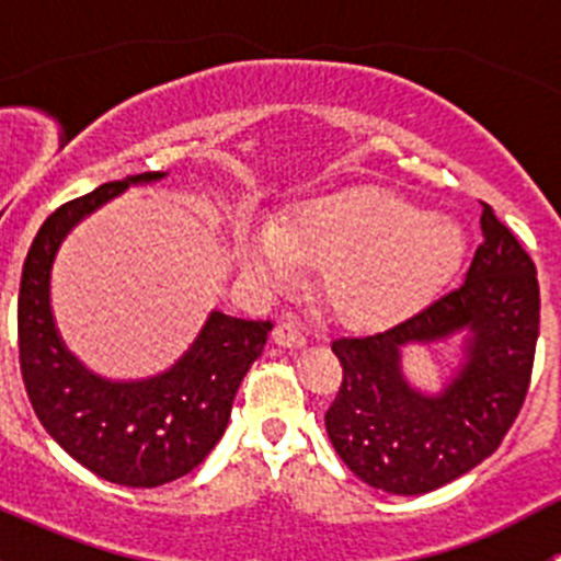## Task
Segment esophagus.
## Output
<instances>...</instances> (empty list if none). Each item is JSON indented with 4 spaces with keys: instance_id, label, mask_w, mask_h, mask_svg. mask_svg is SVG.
Here are the masks:
<instances>
[{
    "instance_id": "obj_1",
    "label": "esophagus",
    "mask_w": 561,
    "mask_h": 561,
    "mask_svg": "<svg viewBox=\"0 0 561 561\" xmlns=\"http://www.w3.org/2000/svg\"><path fill=\"white\" fill-rule=\"evenodd\" d=\"M274 342L279 344V347H304V344H307V333H304V328L298 325V322L282 320L279 325L274 328Z\"/></svg>"
}]
</instances>
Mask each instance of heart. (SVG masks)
<instances>
[{
	"label": "heart",
	"mask_w": 561,
	"mask_h": 561,
	"mask_svg": "<svg viewBox=\"0 0 561 561\" xmlns=\"http://www.w3.org/2000/svg\"><path fill=\"white\" fill-rule=\"evenodd\" d=\"M463 252L454 219L415 211L386 186L320 195L252 236L247 265L265 285L296 274V260L320 263L328 307L355 325H375L421 307L448 282Z\"/></svg>",
	"instance_id": "heart-1"
}]
</instances>
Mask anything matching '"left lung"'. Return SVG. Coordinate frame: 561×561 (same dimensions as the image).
Returning <instances> with one entry per match:
<instances>
[{"mask_svg":"<svg viewBox=\"0 0 561 561\" xmlns=\"http://www.w3.org/2000/svg\"><path fill=\"white\" fill-rule=\"evenodd\" d=\"M467 276L421 312L377 333L331 342L342 388L325 412L339 458L388 494H428L500 448L522 412L540 333L537 271L516 236L483 203ZM465 333V360L439 394L400 371V347Z\"/></svg>","mask_w":561,"mask_h":561,"instance_id":"left-lung-1","label":"left lung"}]
</instances>
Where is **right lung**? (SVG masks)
<instances>
[{
  "mask_svg": "<svg viewBox=\"0 0 561 561\" xmlns=\"http://www.w3.org/2000/svg\"><path fill=\"white\" fill-rule=\"evenodd\" d=\"M168 173L107 181L56 208L32 241L21 271L19 353L26 396L45 432L98 478L157 489L184 478L222 439L236 390L260 358L271 320L214 309L192 347L162 375L113 382L89 371L61 342L50 312V268L72 228L133 184Z\"/></svg>",
  "mask_w": 561,
  "mask_h": 561,
  "instance_id": "obj_1",
  "label": "right lung"
}]
</instances>
